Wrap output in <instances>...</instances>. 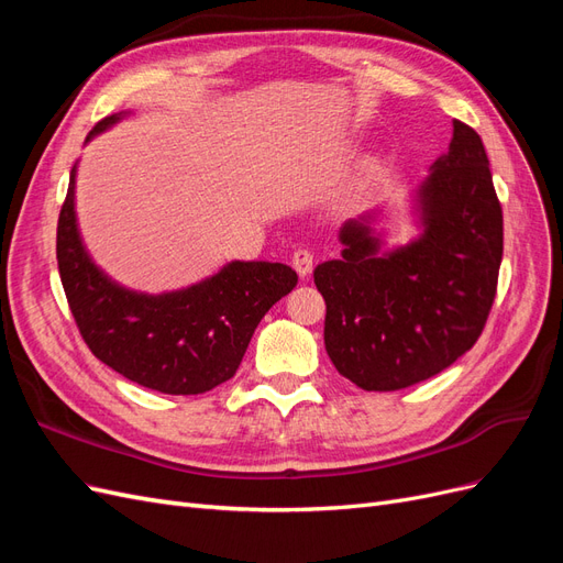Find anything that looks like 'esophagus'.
<instances>
[{"label": "esophagus", "instance_id": "34e87169", "mask_svg": "<svg viewBox=\"0 0 563 563\" xmlns=\"http://www.w3.org/2000/svg\"><path fill=\"white\" fill-rule=\"evenodd\" d=\"M314 265V255L308 249H298L294 251V267L300 277H308Z\"/></svg>", "mask_w": 563, "mask_h": 563}]
</instances>
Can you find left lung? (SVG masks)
Masks as SVG:
<instances>
[{
  "mask_svg": "<svg viewBox=\"0 0 563 563\" xmlns=\"http://www.w3.org/2000/svg\"><path fill=\"white\" fill-rule=\"evenodd\" d=\"M413 197L418 236L383 251L376 213L340 228L343 258L314 267L323 343L340 376L368 391L437 376L482 335L503 261V209L484 143L453 122L446 155Z\"/></svg>",
  "mask_w": 563,
  "mask_h": 563,
  "instance_id": "8db88e82",
  "label": "left lung"
}]
</instances>
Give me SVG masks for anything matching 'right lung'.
Instances as JSON below:
<instances>
[{"label": "right lung", "instance_id": "1", "mask_svg": "<svg viewBox=\"0 0 563 563\" xmlns=\"http://www.w3.org/2000/svg\"><path fill=\"white\" fill-rule=\"evenodd\" d=\"M122 117L98 122L87 143ZM75 180L77 166L58 216L56 258L84 343L124 378L162 395H201L230 380L265 312L294 291L296 272L284 263L232 261L180 291H131L112 282L84 249Z\"/></svg>", "mask_w": 563, "mask_h": 563}]
</instances>
